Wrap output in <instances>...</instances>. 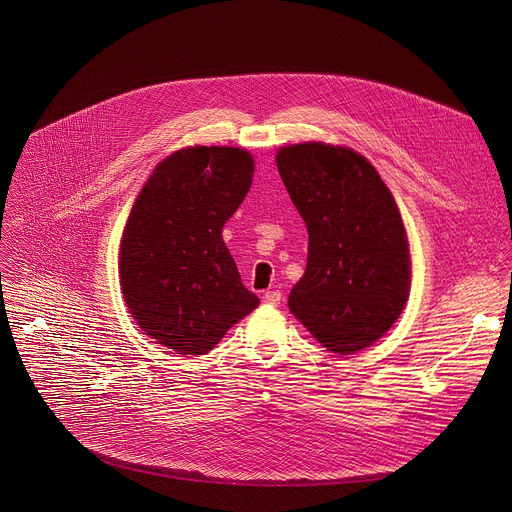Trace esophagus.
I'll list each match as a JSON object with an SVG mask.
<instances>
[{"label": "esophagus", "mask_w": 512, "mask_h": 512, "mask_svg": "<svg viewBox=\"0 0 512 512\" xmlns=\"http://www.w3.org/2000/svg\"><path fill=\"white\" fill-rule=\"evenodd\" d=\"M263 299H265V303H270V305H280L282 303V292L280 290H265Z\"/></svg>", "instance_id": "34e87169"}]
</instances>
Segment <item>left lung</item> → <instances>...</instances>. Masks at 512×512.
<instances>
[{"instance_id":"8db88e82","label":"left lung","mask_w":512,"mask_h":512,"mask_svg":"<svg viewBox=\"0 0 512 512\" xmlns=\"http://www.w3.org/2000/svg\"><path fill=\"white\" fill-rule=\"evenodd\" d=\"M278 172L305 220L309 253L288 307L338 355L382 338L411 286L407 234L380 174L351 149L303 143L280 149Z\"/></svg>"}]
</instances>
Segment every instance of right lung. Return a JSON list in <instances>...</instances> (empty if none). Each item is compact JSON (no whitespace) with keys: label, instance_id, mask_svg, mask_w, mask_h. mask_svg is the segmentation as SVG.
<instances>
[{"label":"right lung","instance_id":"obj_1","mask_svg":"<svg viewBox=\"0 0 512 512\" xmlns=\"http://www.w3.org/2000/svg\"><path fill=\"white\" fill-rule=\"evenodd\" d=\"M253 170L236 147L180 149L134 201L120 247L122 292L143 332L178 355H205L259 305L222 238Z\"/></svg>","mask_w":512,"mask_h":512}]
</instances>
